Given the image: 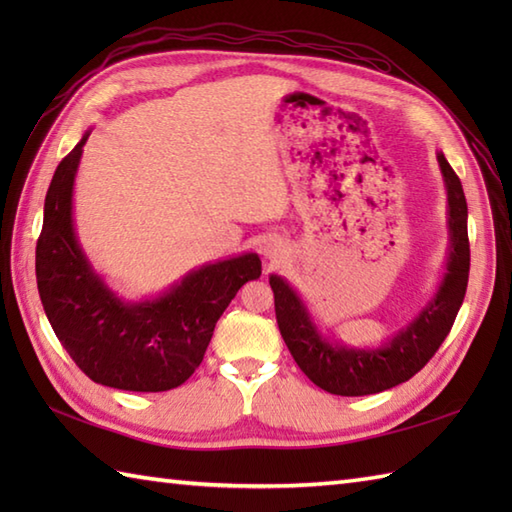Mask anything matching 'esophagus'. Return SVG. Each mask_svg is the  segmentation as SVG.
<instances>
[{"instance_id":"obj_1","label":"esophagus","mask_w":512,"mask_h":512,"mask_svg":"<svg viewBox=\"0 0 512 512\" xmlns=\"http://www.w3.org/2000/svg\"><path fill=\"white\" fill-rule=\"evenodd\" d=\"M262 253H264L266 259H270V262H275V259H277L281 253H284V250H281V244H279V242H266L264 248H262Z\"/></svg>"}]
</instances>
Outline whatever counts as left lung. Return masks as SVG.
<instances>
[{"mask_svg": "<svg viewBox=\"0 0 512 512\" xmlns=\"http://www.w3.org/2000/svg\"><path fill=\"white\" fill-rule=\"evenodd\" d=\"M436 158L447 191V264L431 299L402 328L387 336V341L358 347L323 334L299 292L281 275L268 277L275 292L279 332L292 358L314 385L330 394L367 396L405 383L438 352L458 317L471 266L466 231L469 209L460 178L455 176L442 151H438Z\"/></svg>", "mask_w": 512, "mask_h": 512, "instance_id": "left-lung-1", "label": "left lung"}]
</instances>
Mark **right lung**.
Listing matches in <instances>:
<instances>
[{
	"label": "right lung",
	"instance_id": "add662e5",
	"mask_svg": "<svg viewBox=\"0 0 512 512\" xmlns=\"http://www.w3.org/2000/svg\"><path fill=\"white\" fill-rule=\"evenodd\" d=\"M92 129L54 171L37 242V288L46 317L72 361L94 383L125 391H167L202 363L228 303L262 275L257 253L189 270L145 299H123L92 266L74 226V180Z\"/></svg>",
	"mask_w": 512,
	"mask_h": 512
}]
</instances>
